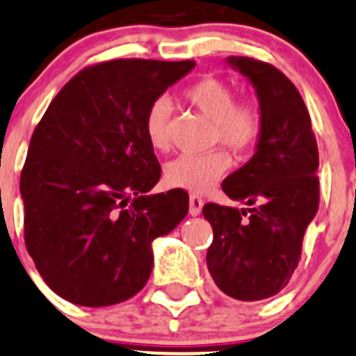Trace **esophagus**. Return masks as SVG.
<instances>
[{
	"label": "esophagus",
	"mask_w": 356,
	"mask_h": 356,
	"mask_svg": "<svg viewBox=\"0 0 356 356\" xmlns=\"http://www.w3.org/2000/svg\"><path fill=\"white\" fill-rule=\"evenodd\" d=\"M203 204L204 201L201 200V197L197 196H191L189 197V213L193 216H197L201 213V209H203Z\"/></svg>",
	"instance_id": "1"
}]
</instances>
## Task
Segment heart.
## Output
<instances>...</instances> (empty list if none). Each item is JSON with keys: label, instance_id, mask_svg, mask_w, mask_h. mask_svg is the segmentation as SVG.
Instances as JSON below:
<instances>
[{"label": "heart", "instance_id": "obj_1", "mask_svg": "<svg viewBox=\"0 0 356 356\" xmlns=\"http://www.w3.org/2000/svg\"><path fill=\"white\" fill-rule=\"evenodd\" d=\"M184 97L201 114L215 124V138L235 152L249 149L259 138L263 118L259 107L250 100L234 102V92L223 80L204 76L184 90ZM168 115L170 104L159 97L148 106L143 118V131L149 147H168ZM230 167V156L222 149L193 155L175 156L163 167V179L170 188L189 193H204L220 181Z\"/></svg>", "mask_w": 356, "mask_h": 356}]
</instances>
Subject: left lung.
<instances>
[{"label": "left lung", "instance_id": "obj_1", "mask_svg": "<svg viewBox=\"0 0 356 356\" xmlns=\"http://www.w3.org/2000/svg\"><path fill=\"white\" fill-rule=\"evenodd\" d=\"M227 65L254 87L263 129L249 162L222 184L247 208L204 204L213 227L207 264L223 293L257 302L282 291L298 266L319 207V152L304 100L282 71L245 56H230Z\"/></svg>", "mask_w": 356, "mask_h": 356}]
</instances>
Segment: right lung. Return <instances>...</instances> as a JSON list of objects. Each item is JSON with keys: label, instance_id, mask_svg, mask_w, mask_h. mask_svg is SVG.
Wrapping results in <instances>:
<instances>
[{"label": "right lung", "instance_id": "right-lung-1", "mask_svg": "<svg viewBox=\"0 0 356 356\" xmlns=\"http://www.w3.org/2000/svg\"><path fill=\"white\" fill-rule=\"evenodd\" d=\"M194 61L115 59L59 90L30 140L20 194L25 245L54 293L107 307L147 285L152 244L189 209L188 193L147 194L160 181L143 131L148 106Z\"/></svg>", "mask_w": 356, "mask_h": 356}]
</instances>
